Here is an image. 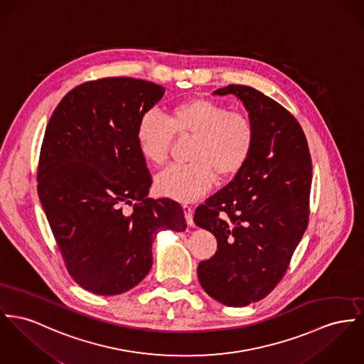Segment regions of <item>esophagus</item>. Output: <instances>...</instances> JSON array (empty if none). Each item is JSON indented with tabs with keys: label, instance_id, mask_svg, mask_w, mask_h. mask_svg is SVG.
Wrapping results in <instances>:
<instances>
[{
	"label": "esophagus",
	"instance_id": "34e87169",
	"mask_svg": "<svg viewBox=\"0 0 364 364\" xmlns=\"http://www.w3.org/2000/svg\"><path fill=\"white\" fill-rule=\"evenodd\" d=\"M182 208H183V213H185V218H186L188 225H189V226H193V208H192L191 205H183Z\"/></svg>",
	"mask_w": 364,
	"mask_h": 364
}]
</instances>
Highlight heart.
Instances as JSON below:
<instances>
[{
	"label": "heart",
	"instance_id": "1",
	"mask_svg": "<svg viewBox=\"0 0 364 364\" xmlns=\"http://www.w3.org/2000/svg\"><path fill=\"white\" fill-rule=\"evenodd\" d=\"M173 136H193L191 163L160 172L154 186L164 197L189 203L207 193L215 176L226 181L242 170L254 149L255 128L248 116L205 97L175 105L167 119L147 112L136 125L138 150L154 167L167 161Z\"/></svg>",
	"mask_w": 364,
	"mask_h": 364
}]
</instances>
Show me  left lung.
<instances>
[{"instance_id": "1", "label": "left lung", "mask_w": 364, "mask_h": 364, "mask_svg": "<svg viewBox=\"0 0 364 364\" xmlns=\"http://www.w3.org/2000/svg\"><path fill=\"white\" fill-rule=\"evenodd\" d=\"M214 95L242 100L255 142L242 170L194 213V223L218 242L197 276L215 301L245 306L276 287L306 230L312 160L299 122L276 100L233 84Z\"/></svg>"}]
</instances>
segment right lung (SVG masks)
Masks as SVG:
<instances>
[{
	"instance_id": "add662e5",
	"label": "right lung",
	"mask_w": 364,
	"mask_h": 364,
	"mask_svg": "<svg viewBox=\"0 0 364 364\" xmlns=\"http://www.w3.org/2000/svg\"><path fill=\"white\" fill-rule=\"evenodd\" d=\"M164 92L129 77L88 81L49 119L38 197L69 274L97 295L139 284L153 265L157 233L186 229L181 204L147 197L151 176L135 139L139 119ZM124 203L133 205L129 215Z\"/></svg>"
}]
</instances>
